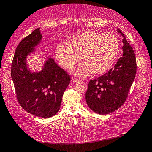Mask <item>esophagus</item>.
Here are the masks:
<instances>
[{"label":"esophagus","mask_w":152,"mask_h":152,"mask_svg":"<svg viewBox=\"0 0 152 152\" xmlns=\"http://www.w3.org/2000/svg\"><path fill=\"white\" fill-rule=\"evenodd\" d=\"M78 81H80V80L78 79V78H74V77H72V82H74V83H75V82H78Z\"/></svg>","instance_id":"1"}]
</instances>
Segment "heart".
I'll use <instances>...</instances> for the list:
<instances>
[{
	"label": "heart",
	"instance_id": "obj_1",
	"mask_svg": "<svg viewBox=\"0 0 152 152\" xmlns=\"http://www.w3.org/2000/svg\"><path fill=\"white\" fill-rule=\"evenodd\" d=\"M68 46L61 42L56 48V57L66 70H70L82 59L84 63L71 70L80 77L93 72L102 75L109 71L117 60L119 51L117 37L111 33L85 31L68 40Z\"/></svg>",
	"mask_w": 152,
	"mask_h": 152
}]
</instances>
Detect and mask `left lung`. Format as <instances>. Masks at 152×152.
Returning <instances> with one entry per match:
<instances>
[{
	"label": "left lung",
	"instance_id": "left-lung-1",
	"mask_svg": "<svg viewBox=\"0 0 152 152\" xmlns=\"http://www.w3.org/2000/svg\"><path fill=\"white\" fill-rule=\"evenodd\" d=\"M117 31L123 37L122 57L108 72L91 80L86 92L88 107L100 115L111 113L124 104L136 74L134 51L121 30L117 29Z\"/></svg>",
	"mask_w": 152,
	"mask_h": 152
}]
</instances>
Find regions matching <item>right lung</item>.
Returning a JSON list of instances; mask_svg holds the SVG:
<instances>
[{"label": "right lung", "instance_id": "obj_1", "mask_svg": "<svg viewBox=\"0 0 152 152\" xmlns=\"http://www.w3.org/2000/svg\"><path fill=\"white\" fill-rule=\"evenodd\" d=\"M42 39L37 28L19 43L11 64V78L17 101L23 109L35 116L50 118L60 110L70 76L53 58L45 61L42 71L31 72L29 70L27 56L35 51V47Z\"/></svg>", "mask_w": 152, "mask_h": 152}]
</instances>
